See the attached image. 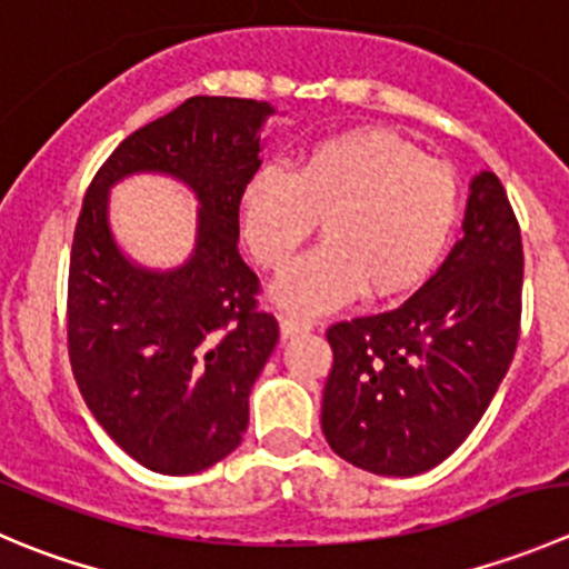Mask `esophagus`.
I'll return each instance as SVG.
<instances>
[{
    "label": "esophagus",
    "instance_id": "1",
    "mask_svg": "<svg viewBox=\"0 0 569 569\" xmlns=\"http://www.w3.org/2000/svg\"><path fill=\"white\" fill-rule=\"evenodd\" d=\"M313 325L308 322V319L302 317H291V313H286V317H280V333L289 339V336H300V333H308Z\"/></svg>",
    "mask_w": 569,
    "mask_h": 569
}]
</instances>
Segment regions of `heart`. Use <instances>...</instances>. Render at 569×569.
Listing matches in <instances>:
<instances>
[{"mask_svg":"<svg viewBox=\"0 0 569 569\" xmlns=\"http://www.w3.org/2000/svg\"><path fill=\"white\" fill-rule=\"evenodd\" d=\"M241 230L263 269L289 267L319 219L317 250L274 283V300L317 313L363 289L372 300L408 295L437 269L459 228L453 167L380 127L328 136L291 172L261 169L239 202Z\"/></svg>","mask_w":569,"mask_h":569,"instance_id":"b5f03b06","label":"heart"}]
</instances>
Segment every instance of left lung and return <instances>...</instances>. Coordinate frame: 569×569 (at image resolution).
Segmentation results:
<instances>
[{
	"mask_svg": "<svg viewBox=\"0 0 569 569\" xmlns=\"http://www.w3.org/2000/svg\"><path fill=\"white\" fill-rule=\"evenodd\" d=\"M465 239L402 306L328 328L322 433L375 476L442 465L478 425L520 339L522 239L503 183H470Z\"/></svg>",
	"mask_w": 569,
	"mask_h": 569,
	"instance_id": "obj_1",
	"label": "left lung"
}]
</instances>
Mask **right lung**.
I'll return each mask as SVG.
<instances>
[{
	"mask_svg": "<svg viewBox=\"0 0 569 569\" xmlns=\"http://www.w3.org/2000/svg\"><path fill=\"white\" fill-rule=\"evenodd\" d=\"M272 113L256 99H186L127 136L82 200L66 302L71 372L108 437L161 476L202 472L239 448L250 389L278 345V319L258 308L261 283L239 256L241 191ZM138 171L172 173L201 200L183 268H138L109 233V186Z\"/></svg>",
	"mask_w": 569,
	"mask_h": 569,
	"instance_id": "add662e5",
	"label": "right lung"
}]
</instances>
